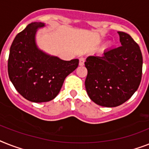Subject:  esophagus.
I'll list each match as a JSON object with an SVG mask.
<instances>
[{
    "label": "esophagus",
    "instance_id": "1",
    "mask_svg": "<svg viewBox=\"0 0 149 149\" xmlns=\"http://www.w3.org/2000/svg\"><path fill=\"white\" fill-rule=\"evenodd\" d=\"M84 63H85V58H79V66H83V65H84Z\"/></svg>",
    "mask_w": 149,
    "mask_h": 149
}]
</instances>
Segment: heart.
Listing matches in <instances>:
<instances>
[{"mask_svg": "<svg viewBox=\"0 0 149 149\" xmlns=\"http://www.w3.org/2000/svg\"><path fill=\"white\" fill-rule=\"evenodd\" d=\"M109 44H108V46H109Z\"/></svg>", "mask_w": 149, "mask_h": 149, "instance_id": "b5f03b06", "label": "heart"}]
</instances>
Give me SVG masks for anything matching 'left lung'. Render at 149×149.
Wrapping results in <instances>:
<instances>
[{
    "label": "left lung",
    "mask_w": 149,
    "mask_h": 149,
    "mask_svg": "<svg viewBox=\"0 0 149 149\" xmlns=\"http://www.w3.org/2000/svg\"><path fill=\"white\" fill-rule=\"evenodd\" d=\"M120 47L101 56L86 58L85 86L89 97L105 107L120 106L139 88L142 74V55L130 35L118 31Z\"/></svg>",
    "instance_id": "obj_1"
}]
</instances>
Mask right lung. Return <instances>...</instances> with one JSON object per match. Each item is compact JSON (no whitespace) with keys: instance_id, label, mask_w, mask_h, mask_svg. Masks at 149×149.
I'll list each match as a JSON object with an SVG mask.
<instances>
[{"instance_id":"1","label":"right lung","mask_w":149,"mask_h":149,"mask_svg":"<svg viewBox=\"0 0 149 149\" xmlns=\"http://www.w3.org/2000/svg\"><path fill=\"white\" fill-rule=\"evenodd\" d=\"M43 23H31L14 38L10 49L8 70L17 91L26 100L45 102L60 93L64 79L78 67L79 60L65 61L37 47L35 35Z\"/></svg>"}]
</instances>
